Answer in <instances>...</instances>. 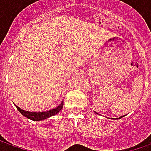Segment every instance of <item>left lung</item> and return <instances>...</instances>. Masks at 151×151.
<instances>
[{"label":"left lung","mask_w":151,"mask_h":151,"mask_svg":"<svg viewBox=\"0 0 151 151\" xmlns=\"http://www.w3.org/2000/svg\"><path fill=\"white\" fill-rule=\"evenodd\" d=\"M95 113H96V112H95ZM121 118H123V116H122V117H120V118H119V119H121Z\"/></svg>","instance_id":"left-lung-1"}]
</instances>
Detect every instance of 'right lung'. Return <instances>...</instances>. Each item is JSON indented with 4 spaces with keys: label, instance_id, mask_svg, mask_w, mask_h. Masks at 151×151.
<instances>
[{
    "label": "right lung",
    "instance_id": "1",
    "mask_svg": "<svg viewBox=\"0 0 151 151\" xmlns=\"http://www.w3.org/2000/svg\"><path fill=\"white\" fill-rule=\"evenodd\" d=\"M63 105H64V101H62V102L58 107H55L53 109H50V110L46 111V112H28V111L22 109L17 106H16V107L24 117H26L28 119H31L33 121H42L44 119H49L50 117L57 114L59 112H60V110L63 107Z\"/></svg>",
    "mask_w": 151,
    "mask_h": 151
}]
</instances>
